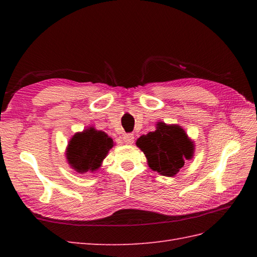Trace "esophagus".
Returning a JSON list of instances; mask_svg holds the SVG:
<instances>
[{"mask_svg": "<svg viewBox=\"0 0 257 257\" xmlns=\"http://www.w3.org/2000/svg\"><path fill=\"white\" fill-rule=\"evenodd\" d=\"M134 139H135V137H134L133 134H125V135H123V138H122L123 143L125 145H133Z\"/></svg>", "mask_w": 257, "mask_h": 257, "instance_id": "34e87169", "label": "esophagus"}]
</instances>
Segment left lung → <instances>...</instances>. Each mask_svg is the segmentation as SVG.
<instances>
[{
    "label": "left lung",
    "mask_w": 257,
    "mask_h": 257,
    "mask_svg": "<svg viewBox=\"0 0 257 257\" xmlns=\"http://www.w3.org/2000/svg\"><path fill=\"white\" fill-rule=\"evenodd\" d=\"M136 146L145 154L151 170L169 178L177 176L195 150L194 141L181 125L163 121L157 122L155 132L138 138Z\"/></svg>",
    "instance_id": "1"
}]
</instances>
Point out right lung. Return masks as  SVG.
<instances>
[{"instance_id": "1", "label": "right lung", "mask_w": 257, "mask_h": 257, "mask_svg": "<svg viewBox=\"0 0 257 257\" xmlns=\"http://www.w3.org/2000/svg\"><path fill=\"white\" fill-rule=\"evenodd\" d=\"M113 146V140L106 133L90 125L69 139L65 155L69 167L76 172H94L101 167Z\"/></svg>"}]
</instances>
